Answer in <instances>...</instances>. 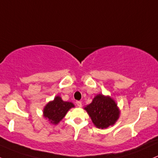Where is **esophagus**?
I'll return each instance as SVG.
<instances>
[{"instance_id": "34e87169", "label": "esophagus", "mask_w": 158, "mask_h": 158, "mask_svg": "<svg viewBox=\"0 0 158 158\" xmlns=\"http://www.w3.org/2000/svg\"><path fill=\"white\" fill-rule=\"evenodd\" d=\"M76 105H77L78 107L82 106V102H81V101H76Z\"/></svg>"}]
</instances>
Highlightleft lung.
I'll list each match as a JSON object with an SVG mask.
<instances>
[{
	"label": "left lung",
	"mask_w": 158,
	"mask_h": 158,
	"mask_svg": "<svg viewBox=\"0 0 158 158\" xmlns=\"http://www.w3.org/2000/svg\"><path fill=\"white\" fill-rule=\"evenodd\" d=\"M97 127L103 128L113 125L119 117V110L115 102L110 97L98 94L92 103L85 107Z\"/></svg>",
	"instance_id": "obj_1"
}]
</instances>
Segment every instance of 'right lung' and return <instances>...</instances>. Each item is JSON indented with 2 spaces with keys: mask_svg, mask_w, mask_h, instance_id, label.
Listing matches in <instances>:
<instances>
[{
  "mask_svg": "<svg viewBox=\"0 0 158 158\" xmlns=\"http://www.w3.org/2000/svg\"><path fill=\"white\" fill-rule=\"evenodd\" d=\"M74 107L70 102H65L61 100L60 97L57 96L53 101L49 102L43 110L44 117L48 119L52 124H57L64 117L67 111Z\"/></svg>",
  "mask_w": 158,
  "mask_h": 158,
  "instance_id": "add662e5",
  "label": "right lung"
}]
</instances>
